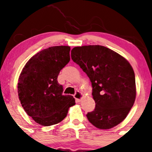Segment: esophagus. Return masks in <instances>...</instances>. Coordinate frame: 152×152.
Listing matches in <instances>:
<instances>
[{
	"label": "esophagus",
	"instance_id": "esophagus-1",
	"mask_svg": "<svg viewBox=\"0 0 152 152\" xmlns=\"http://www.w3.org/2000/svg\"><path fill=\"white\" fill-rule=\"evenodd\" d=\"M74 96V98L76 99V100L77 101V102H80V101H81V99L83 98V94H82L80 91H77L75 93Z\"/></svg>",
	"mask_w": 152,
	"mask_h": 152
}]
</instances>
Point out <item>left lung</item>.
I'll return each mask as SVG.
<instances>
[{"mask_svg":"<svg viewBox=\"0 0 152 152\" xmlns=\"http://www.w3.org/2000/svg\"><path fill=\"white\" fill-rule=\"evenodd\" d=\"M71 56L91 82L96 107L86 114L90 123L109 129L123 121L136 99L135 75L128 61L99 45L75 47Z\"/></svg>","mask_w":152,"mask_h":152,"instance_id":"obj_1","label":"left lung"}]
</instances>
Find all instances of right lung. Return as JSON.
<instances>
[{"label": "right lung", "instance_id": "add662e5", "mask_svg": "<svg viewBox=\"0 0 152 152\" xmlns=\"http://www.w3.org/2000/svg\"><path fill=\"white\" fill-rule=\"evenodd\" d=\"M70 47L52 46L36 53L28 61L19 76L18 93L28 116L42 126L56 124L67 116L75 99L63 95L57 78L70 61Z\"/></svg>", "mask_w": 152, "mask_h": 152}]
</instances>
